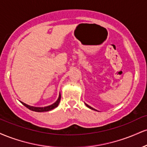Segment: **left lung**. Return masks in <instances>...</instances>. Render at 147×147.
Masks as SVG:
<instances>
[{"instance_id": "obj_1", "label": "left lung", "mask_w": 147, "mask_h": 147, "mask_svg": "<svg viewBox=\"0 0 147 147\" xmlns=\"http://www.w3.org/2000/svg\"><path fill=\"white\" fill-rule=\"evenodd\" d=\"M85 104H86V106H87V107H89V108H90V109H93V110H96V109H94V108H92V107H90V105H87V104H86V103H85ZM96 111H97V110H96Z\"/></svg>"}]
</instances>
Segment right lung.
Listing matches in <instances>:
<instances>
[{
  "label": "right lung",
  "instance_id": "obj_1",
  "mask_svg": "<svg viewBox=\"0 0 147 147\" xmlns=\"http://www.w3.org/2000/svg\"><path fill=\"white\" fill-rule=\"evenodd\" d=\"M60 99H61V94H59V96L58 99L57 100V101L55 102H54L53 104L52 105H49V106H47V107H33V106H30L29 105H26V104L24 103V102H21V103L23 105L25 106L26 107H27L28 109H29L31 111H34V112H48V111H50L53 109L54 108H55L59 105V102H60Z\"/></svg>",
  "mask_w": 147,
  "mask_h": 147
}]
</instances>
